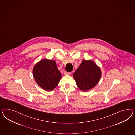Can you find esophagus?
I'll use <instances>...</instances> for the list:
<instances>
[{"label":"esophagus","mask_w":135,"mask_h":135,"mask_svg":"<svg viewBox=\"0 0 135 135\" xmlns=\"http://www.w3.org/2000/svg\"><path fill=\"white\" fill-rule=\"evenodd\" d=\"M64 75H70L71 74V73H70V72H68L65 71L64 72Z\"/></svg>","instance_id":"1"}]
</instances>
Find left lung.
Wrapping results in <instances>:
<instances>
[{
    "label": "left lung",
    "instance_id": "1",
    "mask_svg": "<svg viewBox=\"0 0 135 135\" xmlns=\"http://www.w3.org/2000/svg\"><path fill=\"white\" fill-rule=\"evenodd\" d=\"M33 76L41 88L50 91L58 84L61 74L54 60L44 59L37 63L33 69Z\"/></svg>",
    "mask_w": 135,
    "mask_h": 135
}]
</instances>
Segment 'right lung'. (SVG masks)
Listing matches in <instances>:
<instances>
[{
  "instance_id": "1",
  "label": "right lung",
  "mask_w": 135,
  "mask_h": 135,
  "mask_svg": "<svg viewBox=\"0 0 135 135\" xmlns=\"http://www.w3.org/2000/svg\"><path fill=\"white\" fill-rule=\"evenodd\" d=\"M101 75L100 68L94 62L84 60L74 73L73 77L78 88L83 91H87L96 86Z\"/></svg>"
}]
</instances>
